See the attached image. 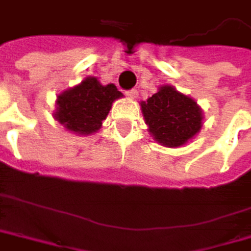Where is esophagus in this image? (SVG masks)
<instances>
[{"label": "esophagus", "instance_id": "obj_1", "mask_svg": "<svg viewBox=\"0 0 251 251\" xmlns=\"http://www.w3.org/2000/svg\"><path fill=\"white\" fill-rule=\"evenodd\" d=\"M126 96H128V98H131V99H135V98L138 96V92H137L135 89H132V90H128V92H126Z\"/></svg>", "mask_w": 251, "mask_h": 251}]
</instances>
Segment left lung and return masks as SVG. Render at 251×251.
Wrapping results in <instances>:
<instances>
[{
	"label": "left lung",
	"instance_id": "left-lung-1",
	"mask_svg": "<svg viewBox=\"0 0 251 251\" xmlns=\"http://www.w3.org/2000/svg\"><path fill=\"white\" fill-rule=\"evenodd\" d=\"M141 111L153 140L166 148L184 146L200 131L203 120L197 102L173 85H162L148 100H143Z\"/></svg>",
	"mask_w": 251,
	"mask_h": 251
}]
</instances>
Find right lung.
Masks as SVG:
<instances>
[{
    "label": "right lung",
    "instance_id": "right-lung-1",
    "mask_svg": "<svg viewBox=\"0 0 251 251\" xmlns=\"http://www.w3.org/2000/svg\"><path fill=\"white\" fill-rule=\"evenodd\" d=\"M122 96L114 84L102 85L98 78L87 76L81 84L57 96L54 117L66 129L89 135L102 126L113 102Z\"/></svg>",
    "mask_w": 251,
    "mask_h": 251
}]
</instances>
